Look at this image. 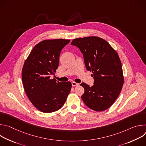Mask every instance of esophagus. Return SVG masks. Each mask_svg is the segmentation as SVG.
Returning a JSON list of instances; mask_svg holds the SVG:
<instances>
[{
    "mask_svg": "<svg viewBox=\"0 0 146 146\" xmlns=\"http://www.w3.org/2000/svg\"><path fill=\"white\" fill-rule=\"evenodd\" d=\"M72 86L75 87V86H78V85H79V84H78V83H77V82H74V81H72Z\"/></svg>",
    "mask_w": 146,
    "mask_h": 146,
    "instance_id": "obj_1",
    "label": "esophagus"
}]
</instances>
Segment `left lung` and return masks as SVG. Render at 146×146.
<instances>
[{
	"label": "left lung",
	"instance_id": "obj_1",
	"mask_svg": "<svg viewBox=\"0 0 146 146\" xmlns=\"http://www.w3.org/2000/svg\"><path fill=\"white\" fill-rule=\"evenodd\" d=\"M71 45L80 49L86 69L92 72L94 79L92 87L84 82L80 84L84 88L82 101L93 110H106L115 101L123 84L121 62L117 52L105 40L96 36L75 38Z\"/></svg>",
	"mask_w": 146,
	"mask_h": 146
}]
</instances>
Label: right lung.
Here are the masks:
<instances>
[{
  "instance_id": "1",
  "label": "right lung",
  "mask_w": 146,
  "mask_h": 146,
  "mask_svg": "<svg viewBox=\"0 0 146 146\" xmlns=\"http://www.w3.org/2000/svg\"><path fill=\"white\" fill-rule=\"evenodd\" d=\"M70 40H45L36 44L23 68L22 80L25 92L33 105L41 112L48 113L60 109L72 88L70 81L61 82L55 75L60 51Z\"/></svg>"
}]
</instances>
